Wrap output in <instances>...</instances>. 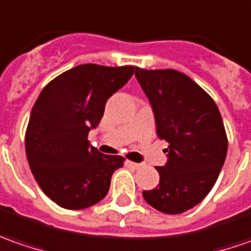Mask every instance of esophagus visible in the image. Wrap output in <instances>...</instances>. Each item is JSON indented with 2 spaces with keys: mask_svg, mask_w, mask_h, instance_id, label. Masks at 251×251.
Returning a JSON list of instances; mask_svg holds the SVG:
<instances>
[{
  "mask_svg": "<svg viewBox=\"0 0 251 251\" xmlns=\"http://www.w3.org/2000/svg\"><path fill=\"white\" fill-rule=\"evenodd\" d=\"M126 164H127L129 167H132V168H134V169L142 168V164H137V162H132V161H126Z\"/></svg>",
  "mask_w": 251,
  "mask_h": 251,
  "instance_id": "esophagus-1",
  "label": "esophagus"
}]
</instances>
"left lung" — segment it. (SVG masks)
<instances>
[{
	"instance_id": "obj_1",
	"label": "left lung",
	"mask_w": 251,
	"mask_h": 251,
	"mask_svg": "<svg viewBox=\"0 0 251 251\" xmlns=\"http://www.w3.org/2000/svg\"><path fill=\"white\" fill-rule=\"evenodd\" d=\"M134 75L150 100L157 134L168 143V162L157 167L160 185L143 197L158 211L182 214L210 193L226 158L220 109L208 93L175 69L136 68Z\"/></svg>"
}]
</instances>
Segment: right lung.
Instances as JSON below:
<instances>
[{
	"instance_id": "1",
	"label": "right lung",
	"mask_w": 251,
	"mask_h": 251,
	"mask_svg": "<svg viewBox=\"0 0 251 251\" xmlns=\"http://www.w3.org/2000/svg\"><path fill=\"white\" fill-rule=\"evenodd\" d=\"M133 72L130 65L75 66L48 83L34 102L26 157L41 190L59 207L83 210L108 193L111 176L125 158L101 154L87 136L100 124L107 100Z\"/></svg>"
}]
</instances>
